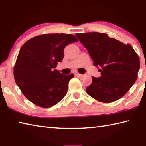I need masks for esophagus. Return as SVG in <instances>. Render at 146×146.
Masks as SVG:
<instances>
[{
	"label": "esophagus",
	"instance_id": "1",
	"mask_svg": "<svg viewBox=\"0 0 146 146\" xmlns=\"http://www.w3.org/2000/svg\"><path fill=\"white\" fill-rule=\"evenodd\" d=\"M74 74H75V76H81L82 75V74L79 73H78V72H75V73H74Z\"/></svg>",
	"mask_w": 146,
	"mask_h": 146
}]
</instances>
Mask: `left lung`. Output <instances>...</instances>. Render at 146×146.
<instances>
[{
	"mask_svg": "<svg viewBox=\"0 0 146 146\" xmlns=\"http://www.w3.org/2000/svg\"><path fill=\"white\" fill-rule=\"evenodd\" d=\"M87 49L93 65L100 68L99 78L92 76L86 91L97 101L110 103L122 98L138 78L140 58L130 44L98 32L76 33Z\"/></svg>",
	"mask_w": 146,
	"mask_h": 146,
	"instance_id": "left-lung-1",
	"label": "left lung"
}]
</instances>
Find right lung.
<instances>
[{"instance_id":"obj_1","label":"right lung","mask_w":146,"mask_h":146,"mask_svg":"<svg viewBox=\"0 0 146 146\" xmlns=\"http://www.w3.org/2000/svg\"><path fill=\"white\" fill-rule=\"evenodd\" d=\"M78 39L71 34H42L21 47L14 66V78L23 95L32 103L48 108L66 95L74 75L54 70L64 58V49Z\"/></svg>"}]
</instances>
